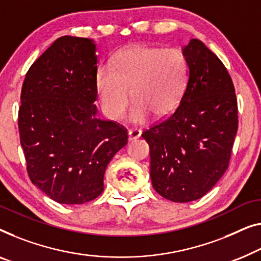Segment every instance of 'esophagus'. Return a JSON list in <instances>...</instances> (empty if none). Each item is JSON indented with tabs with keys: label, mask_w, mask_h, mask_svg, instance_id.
Returning a JSON list of instances; mask_svg holds the SVG:
<instances>
[{
	"label": "esophagus",
	"mask_w": 261,
	"mask_h": 261,
	"mask_svg": "<svg viewBox=\"0 0 261 261\" xmlns=\"http://www.w3.org/2000/svg\"><path fill=\"white\" fill-rule=\"evenodd\" d=\"M141 129H129L128 130V140H129V141H133V140H137L141 137Z\"/></svg>",
	"instance_id": "34e87169"
}]
</instances>
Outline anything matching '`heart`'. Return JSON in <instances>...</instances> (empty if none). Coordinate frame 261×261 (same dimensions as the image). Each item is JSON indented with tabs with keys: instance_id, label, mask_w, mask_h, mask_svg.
Instances as JSON below:
<instances>
[{
	"instance_id": "heart-1",
	"label": "heart",
	"mask_w": 261,
	"mask_h": 261,
	"mask_svg": "<svg viewBox=\"0 0 261 261\" xmlns=\"http://www.w3.org/2000/svg\"><path fill=\"white\" fill-rule=\"evenodd\" d=\"M187 80V61L179 49L135 46L120 53L114 67H99L96 89L102 111L114 121L123 118L132 95L135 105L129 119L141 123L148 114L161 118L174 111Z\"/></svg>"
}]
</instances>
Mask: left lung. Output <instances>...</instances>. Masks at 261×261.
Listing matches in <instances>:
<instances>
[{"instance_id": "obj_1", "label": "left lung", "mask_w": 261, "mask_h": 261, "mask_svg": "<svg viewBox=\"0 0 261 261\" xmlns=\"http://www.w3.org/2000/svg\"><path fill=\"white\" fill-rule=\"evenodd\" d=\"M182 53L188 66L182 99L142 133L154 190L174 202L194 201L212 190L228 168L238 130L236 90L224 63L198 39Z\"/></svg>"}]
</instances>
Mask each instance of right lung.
Wrapping results in <instances>:
<instances>
[{"label": "right lung", "mask_w": 261, "mask_h": 261, "mask_svg": "<svg viewBox=\"0 0 261 261\" xmlns=\"http://www.w3.org/2000/svg\"><path fill=\"white\" fill-rule=\"evenodd\" d=\"M96 43L62 36L25 75L18 130L28 175L63 205H82L103 192V175L127 143L119 123L97 119Z\"/></svg>", "instance_id": "add662e5"}]
</instances>
